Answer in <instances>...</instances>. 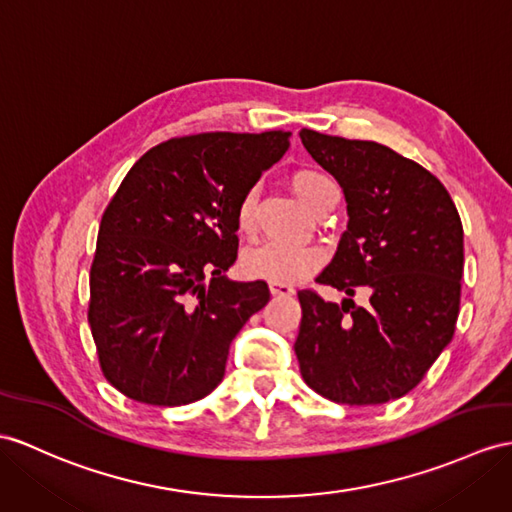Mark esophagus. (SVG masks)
<instances>
[{
	"instance_id": "obj_1",
	"label": "esophagus",
	"mask_w": 512,
	"mask_h": 512,
	"mask_svg": "<svg viewBox=\"0 0 512 512\" xmlns=\"http://www.w3.org/2000/svg\"><path fill=\"white\" fill-rule=\"evenodd\" d=\"M269 291L273 297H291L295 295V289L291 284H284V282H269Z\"/></svg>"
}]
</instances>
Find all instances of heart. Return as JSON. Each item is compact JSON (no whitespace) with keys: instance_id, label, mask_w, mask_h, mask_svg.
I'll list each match as a JSON object with an SVG mask.
<instances>
[{"instance_id":"obj_1","label":"heart","mask_w":512,"mask_h":512,"mask_svg":"<svg viewBox=\"0 0 512 512\" xmlns=\"http://www.w3.org/2000/svg\"><path fill=\"white\" fill-rule=\"evenodd\" d=\"M330 180L317 171L302 169L291 176V189L302 202L313 208L323 186ZM256 204L258 191L249 189L236 208V226L241 232H254L256 223ZM323 263L321 249L313 245H293V243H263L247 249L241 258L243 271L249 278L269 280V282H297L308 273L319 269Z\"/></svg>"}]
</instances>
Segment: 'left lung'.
<instances>
[{"instance_id":"1","label":"left lung","mask_w":512,"mask_h":512,"mask_svg":"<svg viewBox=\"0 0 512 512\" xmlns=\"http://www.w3.org/2000/svg\"><path fill=\"white\" fill-rule=\"evenodd\" d=\"M308 154L339 182L347 230L317 282L341 304L299 291L295 341L304 382L336 404L406 395L452 341L463 278V223L428 169L373 141L304 128ZM360 288L365 307L351 302Z\"/></svg>"}]
</instances>
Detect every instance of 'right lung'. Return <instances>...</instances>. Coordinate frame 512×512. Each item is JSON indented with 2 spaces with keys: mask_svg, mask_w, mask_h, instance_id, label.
<instances>
[{
  "mask_svg": "<svg viewBox=\"0 0 512 512\" xmlns=\"http://www.w3.org/2000/svg\"><path fill=\"white\" fill-rule=\"evenodd\" d=\"M291 132H206L149 149L99 223L89 323L106 380L130 400L182 406L223 380L230 343L269 302L234 282L236 208Z\"/></svg>",
  "mask_w": 512,
  "mask_h": 512,
  "instance_id": "add662e5",
  "label": "right lung"
}]
</instances>
